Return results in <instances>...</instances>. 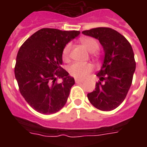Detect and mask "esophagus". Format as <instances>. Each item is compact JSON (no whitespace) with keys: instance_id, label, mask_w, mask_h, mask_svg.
<instances>
[{"instance_id":"34e87169","label":"esophagus","mask_w":147,"mask_h":147,"mask_svg":"<svg viewBox=\"0 0 147 147\" xmlns=\"http://www.w3.org/2000/svg\"><path fill=\"white\" fill-rule=\"evenodd\" d=\"M76 81V83H82L83 82V80H80V79H78V78H76L75 79Z\"/></svg>"}]
</instances>
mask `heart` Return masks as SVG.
I'll use <instances>...</instances> for the list:
<instances>
[{
  "instance_id": "1",
  "label": "heart",
  "mask_w": 147,
  "mask_h": 147,
  "mask_svg": "<svg viewBox=\"0 0 147 147\" xmlns=\"http://www.w3.org/2000/svg\"><path fill=\"white\" fill-rule=\"evenodd\" d=\"M81 42L88 51L91 53L95 52L99 48L98 41L92 37H84L81 39ZM71 43H67L62 49V59L64 61H68L69 58V53L71 50ZM93 70V66L90 63H79L75 62L71 64L68 69L70 76L78 79H84L89 75Z\"/></svg>"
}]
</instances>
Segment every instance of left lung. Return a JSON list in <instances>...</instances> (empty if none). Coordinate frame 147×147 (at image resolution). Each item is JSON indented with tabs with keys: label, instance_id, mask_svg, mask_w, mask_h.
Here are the masks:
<instances>
[{
	"label": "left lung",
	"instance_id": "1",
	"mask_svg": "<svg viewBox=\"0 0 147 147\" xmlns=\"http://www.w3.org/2000/svg\"><path fill=\"white\" fill-rule=\"evenodd\" d=\"M82 33L99 40L105 53L97 74L99 81L88 98L97 109L112 111L123 102L132 84L136 69L132 47L123 35L108 27L93 28Z\"/></svg>",
	"mask_w": 147,
	"mask_h": 147
}]
</instances>
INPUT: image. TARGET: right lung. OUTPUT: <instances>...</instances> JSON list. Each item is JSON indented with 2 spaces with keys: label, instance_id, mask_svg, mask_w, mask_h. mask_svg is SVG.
I'll use <instances>...</instances> for the list:
<instances>
[{
  "label": "right lung",
  "instance_id": "1",
  "mask_svg": "<svg viewBox=\"0 0 147 147\" xmlns=\"http://www.w3.org/2000/svg\"><path fill=\"white\" fill-rule=\"evenodd\" d=\"M79 33L76 30L42 28L20 48L15 78L22 96L39 113L55 114L65 105L75 80L61 66L62 49ZM59 78L62 82L58 83Z\"/></svg>",
  "mask_w": 147,
  "mask_h": 147
}]
</instances>
